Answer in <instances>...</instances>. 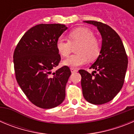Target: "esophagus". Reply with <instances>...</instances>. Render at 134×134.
Segmentation results:
<instances>
[{"instance_id": "1", "label": "esophagus", "mask_w": 134, "mask_h": 134, "mask_svg": "<svg viewBox=\"0 0 134 134\" xmlns=\"http://www.w3.org/2000/svg\"><path fill=\"white\" fill-rule=\"evenodd\" d=\"M70 70H71V72H72V73L76 72H77V71H78L76 68H71Z\"/></svg>"}]
</instances>
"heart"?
<instances>
[{"instance_id":"obj_1","label":"heart","mask_w":134,"mask_h":134,"mask_svg":"<svg viewBox=\"0 0 134 134\" xmlns=\"http://www.w3.org/2000/svg\"><path fill=\"white\" fill-rule=\"evenodd\" d=\"M68 40L60 37L57 40L56 48L63 57H68L72 52V46L79 45L78 54L72 55L63 62L64 66L77 68L84 65L90 60H94L100 54V43L94 37V34L85 27H79L68 34Z\"/></svg>"}]
</instances>
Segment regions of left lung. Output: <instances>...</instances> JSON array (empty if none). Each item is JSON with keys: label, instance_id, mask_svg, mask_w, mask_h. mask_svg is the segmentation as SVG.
<instances>
[{"label": "left lung", "instance_id": "8db88e82", "mask_svg": "<svg viewBox=\"0 0 134 134\" xmlns=\"http://www.w3.org/2000/svg\"><path fill=\"white\" fill-rule=\"evenodd\" d=\"M84 22L97 27L102 46L100 55L90 68L94 70L93 72L79 71L82 94L90 103L102 105L112 100L122 88L128 59L120 37L111 27L99 21Z\"/></svg>", "mask_w": 134, "mask_h": 134}]
</instances>
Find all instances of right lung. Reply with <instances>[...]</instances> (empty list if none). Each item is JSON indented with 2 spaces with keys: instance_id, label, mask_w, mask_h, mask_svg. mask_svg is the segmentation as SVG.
<instances>
[{
  "instance_id": "obj_1",
  "label": "right lung",
  "mask_w": 134,
  "mask_h": 134,
  "mask_svg": "<svg viewBox=\"0 0 134 134\" xmlns=\"http://www.w3.org/2000/svg\"><path fill=\"white\" fill-rule=\"evenodd\" d=\"M67 29L62 24L37 25L23 35L14 51L16 81L28 99L40 108H54L65 99L70 70L66 66L55 72L52 70L61 60L57 40Z\"/></svg>"
}]
</instances>
